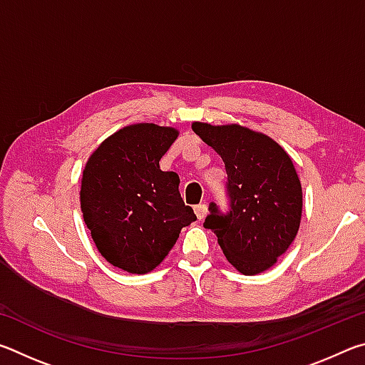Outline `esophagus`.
Segmentation results:
<instances>
[{"mask_svg": "<svg viewBox=\"0 0 365 365\" xmlns=\"http://www.w3.org/2000/svg\"><path fill=\"white\" fill-rule=\"evenodd\" d=\"M195 212H196V215H197V219H205L206 217V214H207V206L206 205H197V206H195Z\"/></svg>", "mask_w": 365, "mask_h": 365, "instance_id": "esophagus-1", "label": "esophagus"}]
</instances>
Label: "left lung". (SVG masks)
I'll list each match as a JSON object with an SVG mask.
<instances>
[{"label":"left lung","instance_id":"left-lung-1","mask_svg":"<svg viewBox=\"0 0 365 365\" xmlns=\"http://www.w3.org/2000/svg\"><path fill=\"white\" fill-rule=\"evenodd\" d=\"M193 132L220 154L228 209L211 202L205 222L222 251L245 275L277 262L298 233L302 190L293 160L280 145L240 125L195 122Z\"/></svg>","mask_w":365,"mask_h":365}]
</instances>
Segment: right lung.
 Listing matches in <instances>:
<instances>
[{
    "label": "right lung",
    "instance_id": "obj_1",
    "mask_svg": "<svg viewBox=\"0 0 365 365\" xmlns=\"http://www.w3.org/2000/svg\"><path fill=\"white\" fill-rule=\"evenodd\" d=\"M178 132L154 123L122 128L85 165L80 207L98 251L114 267L146 274L196 220L178 191L180 178L159 160Z\"/></svg>",
    "mask_w": 365,
    "mask_h": 365
}]
</instances>
